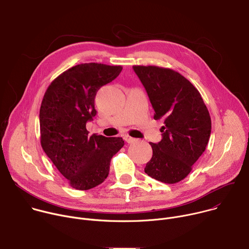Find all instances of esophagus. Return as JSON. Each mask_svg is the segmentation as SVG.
I'll use <instances>...</instances> for the list:
<instances>
[{"mask_svg":"<svg viewBox=\"0 0 249 249\" xmlns=\"http://www.w3.org/2000/svg\"><path fill=\"white\" fill-rule=\"evenodd\" d=\"M124 140L127 142L128 144H133V143H135V142L137 141V139L132 138V137H130V136H128V135L124 136Z\"/></svg>","mask_w":249,"mask_h":249,"instance_id":"esophagus-1","label":"esophagus"}]
</instances>
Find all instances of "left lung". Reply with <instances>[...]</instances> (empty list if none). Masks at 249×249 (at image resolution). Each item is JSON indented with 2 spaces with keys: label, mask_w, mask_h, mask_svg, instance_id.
Segmentation results:
<instances>
[{
  "label": "left lung",
  "mask_w": 249,
  "mask_h": 249,
  "mask_svg": "<svg viewBox=\"0 0 249 249\" xmlns=\"http://www.w3.org/2000/svg\"><path fill=\"white\" fill-rule=\"evenodd\" d=\"M143 84L155 120L163 119L162 139L150 143L153 157L145 172L163 183L179 182L205 152L211 135L209 111L198 89L173 70L157 66H133Z\"/></svg>",
  "instance_id": "8db88e82"
}]
</instances>
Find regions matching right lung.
<instances>
[{
  "instance_id": "right-lung-1",
  "label": "right lung",
  "mask_w": 249,
  "mask_h": 249,
  "mask_svg": "<svg viewBox=\"0 0 249 249\" xmlns=\"http://www.w3.org/2000/svg\"><path fill=\"white\" fill-rule=\"evenodd\" d=\"M121 71V66L80 64L58 76L43 96L39 112L42 149L75 189L89 190L102 183L112 157L124 146L119 137H89L86 128L96 115V91Z\"/></svg>"
}]
</instances>
